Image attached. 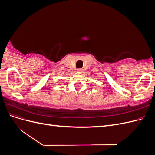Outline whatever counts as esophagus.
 <instances>
[{"label": "esophagus", "instance_id": "1", "mask_svg": "<svg viewBox=\"0 0 155 155\" xmlns=\"http://www.w3.org/2000/svg\"><path fill=\"white\" fill-rule=\"evenodd\" d=\"M77 70L78 72H82L83 71V69L82 68H78Z\"/></svg>", "mask_w": 155, "mask_h": 155}]
</instances>
